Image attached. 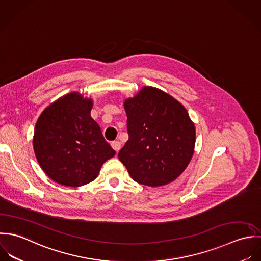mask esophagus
<instances>
[{
  "instance_id": "obj_1",
  "label": "esophagus",
  "mask_w": 261,
  "mask_h": 261,
  "mask_svg": "<svg viewBox=\"0 0 261 261\" xmlns=\"http://www.w3.org/2000/svg\"><path fill=\"white\" fill-rule=\"evenodd\" d=\"M111 145H112V147L118 152L119 150H120V148H121V142L120 141H113L112 143H111Z\"/></svg>"
}]
</instances>
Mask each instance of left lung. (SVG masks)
<instances>
[{"instance_id": "left-lung-1", "label": "left lung", "mask_w": 261, "mask_h": 261, "mask_svg": "<svg viewBox=\"0 0 261 261\" xmlns=\"http://www.w3.org/2000/svg\"><path fill=\"white\" fill-rule=\"evenodd\" d=\"M129 139L118 157L131 177L149 187L176 179L195 149L196 129L186 108L163 91L144 87L124 102Z\"/></svg>"}]
</instances>
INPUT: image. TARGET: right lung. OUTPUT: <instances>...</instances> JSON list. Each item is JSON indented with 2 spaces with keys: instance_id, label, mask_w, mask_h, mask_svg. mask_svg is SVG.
<instances>
[{
  "instance_id": "obj_1",
  "label": "right lung",
  "mask_w": 261,
  "mask_h": 261,
  "mask_svg": "<svg viewBox=\"0 0 261 261\" xmlns=\"http://www.w3.org/2000/svg\"><path fill=\"white\" fill-rule=\"evenodd\" d=\"M92 107L91 99L70 93L49 105L36 122L35 155L59 185L81 187L93 181L105 161L116 153L91 117Z\"/></svg>"
}]
</instances>
